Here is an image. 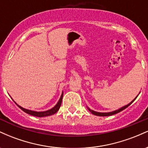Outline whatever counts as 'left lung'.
Wrapping results in <instances>:
<instances>
[{
    "label": "left lung",
    "mask_w": 148,
    "mask_h": 148,
    "mask_svg": "<svg viewBox=\"0 0 148 148\" xmlns=\"http://www.w3.org/2000/svg\"><path fill=\"white\" fill-rule=\"evenodd\" d=\"M140 92L138 93V95L140 94ZM138 95H137L136 97L134 98V99L133 100H132V101H131L130 103H129L128 104L125 105V106H123V107H121V108H118V109L115 110V111H111V112H107V113H101V112L95 111H93V110L90 109V108L89 107H88V106H87V108L88 109V111H89L91 113H92V114H93V115H97V116H109V115H112L116 114V113H119V112H120V111H123L124 109H125V108H127V107H128L129 106H130V105L132 104V103L134 102V100H135L136 99L137 97L138 96Z\"/></svg>",
    "instance_id": "left-lung-1"
}]
</instances>
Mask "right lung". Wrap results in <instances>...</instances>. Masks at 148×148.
Instances as JSON below:
<instances>
[{
	"label": "right lung",
	"mask_w": 148,
	"mask_h": 148,
	"mask_svg": "<svg viewBox=\"0 0 148 148\" xmlns=\"http://www.w3.org/2000/svg\"><path fill=\"white\" fill-rule=\"evenodd\" d=\"M62 97H63V92H62V94H61V96L60 97V99H59L58 101L56 104L52 108H51V109H49L47 110V111H32V110H29V109H26V108H23V107H21V106H19V105H18L17 103H16L15 101L13 100L12 98V99L14 101V102L16 103L17 106L19 107L23 111H24L25 113H28V114H30L31 115H33V116H36V117H40V118H42V117H46V116H49V115H53L55 114L56 112L58 111L59 108H60V107L61 106V103H62Z\"/></svg>",
	"instance_id": "right-lung-1"
}]
</instances>
